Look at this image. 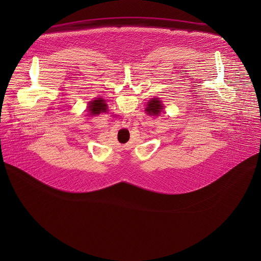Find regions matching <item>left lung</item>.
<instances>
[{"label": "left lung", "mask_w": 261, "mask_h": 261, "mask_svg": "<svg viewBox=\"0 0 261 261\" xmlns=\"http://www.w3.org/2000/svg\"><path fill=\"white\" fill-rule=\"evenodd\" d=\"M163 110V105L161 103V101L158 98H154L152 99L147 104V107L145 108V111L147 115L150 116H158L161 111Z\"/></svg>", "instance_id": "8db88e82"}]
</instances>
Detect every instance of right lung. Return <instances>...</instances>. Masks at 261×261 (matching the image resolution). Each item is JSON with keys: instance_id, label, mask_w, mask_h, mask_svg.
<instances>
[{"instance_id": "1", "label": "right lung", "mask_w": 261, "mask_h": 261, "mask_svg": "<svg viewBox=\"0 0 261 261\" xmlns=\"http://www.w3.org/2000/svg\"><path fill=\"white\" fill-rule=\"evenodd\" d=\"M106 107L107 105L105 104V101L101 98H98L96 100H93L91 101L90 103V106L88 108H90V115L92 116H96V115H99L100 113H104V111H106Z\"/></svg>"}]
</instances>
